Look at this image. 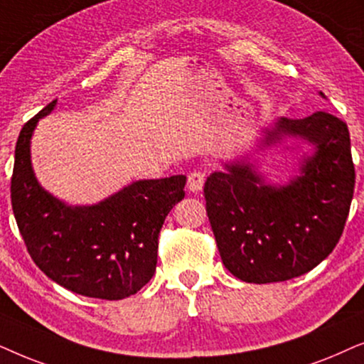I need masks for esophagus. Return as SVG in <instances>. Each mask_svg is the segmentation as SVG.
<instances>
[{
	"mask_svg": "<svg viewBox=\"0 0 364 364\" xmlns=\"http://www.w3.org/2000/svg\"><path fill=\"white\" fill-rule=\"evenodd\" d=\"M205 185V173L193 171L188 174V190L191 193H200Z\"/></svg>",
	"mask_w": 364,
	"mask_h": 364,
	"instance_id": "obj_1",
	"label": "esophagus"
}]
</instances>
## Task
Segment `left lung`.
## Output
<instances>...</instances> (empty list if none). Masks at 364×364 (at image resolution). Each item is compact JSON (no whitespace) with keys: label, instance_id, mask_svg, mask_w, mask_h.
<instances>
[{"label":"left lung","instance_id":"8db88e82","mask_svg":"<svg viewBox=\"0 0 364 364\" xmlns=\"http://www.w3.org/2000/svg\"><path fill=\"white\" fill-rule=\"evenodd\" d=\"M284 136L314 146L288 185H266L243 161L226 164V171L211 173L205 183L223 264L246 283H278L311 271L338 245L350 213L355 164L345 121L326 111L279 118L266 129L264 146Z\"/></svg>","mask_w":364,"mask_h":364}]
</instances>
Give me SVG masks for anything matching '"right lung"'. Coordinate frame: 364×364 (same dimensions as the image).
I'll list each match as a JSON object with an SVG mask.
<instances>
[{
	"label": "right lung",
	"instance_id": "right-lung-1",
	"mask_svg": "<svg viewBox=\"0 0 364 364\" xmlns=\"http://www.w3.org/2000/svg\"><path fill=\"white\" fill-rule=\"evenodd\" d=\"M56 100L23 126L14 149L11 205L28 253L63 288L100 299H123L153 278L164 218L185 198L186 176L141 179L98 205L70 206L43 190L30 144L36 123Z\"/></svg>",
	"mask_w": 364,
	"mask_h": 364
}]
</instances>
